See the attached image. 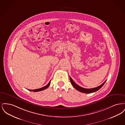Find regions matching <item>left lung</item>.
I'll return each mask as SVG.
<instances>
[{
  "instance_id": "8db88e82",
  "label": "left lung",
  "mask_w": 125,
  "mask_h": 125,
  "mask_svg": "<svg viewBox=\"0 0 125 125\" xmlns=\"http://www.w3.org/2000/svg\"><path fill=\"white\" fill-rule=\"evenodd\" d=\"M70 82L71 83L72 85L75 89H77L79 91H80V92H81L82 93H86V94L93 93L94 92L97 91L98 90L100 89L106 81H105L104 83L102 84L101 85H100L98 87H97L96 88H92V89H85V88H83V87H81L79 86V85H78L77 84H76L73 82V81L72 80V79L70 76Z\"/></svg>"
}]
</instances>
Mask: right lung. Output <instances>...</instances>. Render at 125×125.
Listing matches in <instances>:
<instances>
[{
  "label": "right lung",
  "instance_id": "1",
  "mask_svg": "<svg viewBox=\"0 0 125 125\" xmlns=\"http://www.w3.org/2000/svg\"><path fill=\"white\" fill-rule=\"evenodd\" d=\"M51 80L50 81V82L48 83V84L46 86H44V87H42L41 88H40V89H33V90L28 89L29 91H33V92H38V91H42V90H44V89H46L47 88H48V87L49 86V85H50V83H51Z\"/></svg>",
  "mask_w": 125,
  "mask_h": 125
}]
</instances>
